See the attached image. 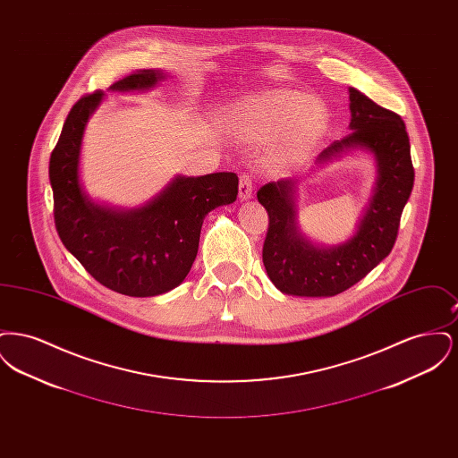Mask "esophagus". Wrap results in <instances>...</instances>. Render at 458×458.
<instances>
[{
    "instance_id": "obj_1",
    "label": "esophagus",
    "mask_w": 458,
    "mask_h": 458,
    "mask_svg": "<svg viewBox=\"0 0 458 458\" xmlns=\"http://www.w3.org/2000/svg\"><path fill=\"white\" fill-rule=\"evenodd\" d=\"M252 178L249 174H242L239 182V197L240 200H249L252 197Z\"/></svg>"
}]
</instances>
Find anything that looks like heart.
Segmentation results:
<instances>
[{"instance_id":"1","label":"heart","mask_w":458,"mask_h":458,"mask_svg":"<svg viewBox=\"0 0 458 458\" xmlns=\"http://www.w3.org/2000/svg\"><path fill=\"white\" fill-rule=\"evenodd\" d=\"M327 105L301 89L273 88L256 94L230 114V127L249 142H264L278 135L288 159H304L327 131Z\"/></svg>"}]
</instances>
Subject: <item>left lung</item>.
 <instances>
[{
  "label": "left lung",
  "instance_id": "obj_1",
  "mask_svg": "<svg viewBox=\"0 0 458 458\" xmlns=\"http://www.w3.org/2000/svg\"><path fill=\"white\" fill-rule=\"evenodd\" d=\"M350 133L316 157L312 172L353 149L376 163L372 196L347 242L327 247L314 243L299 226L293 178L269 182L258 200L269 216L262 262L273 284L286 295L333 297L360 282L392 252L402 211L414 187L411 142L403 120L349 88Z\"/></svg>",
  "mask_w": 458,
  "mask_h": 458
}]
</instances>
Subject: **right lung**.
<instances>
[{"label": "right lung", "instance_id": "add662e5", "mask_svg": "<svg viewBox=\"0 0 458 458\" xmlns=\"http://www.w3.org/2000/svg\"><path fill=\"white\" fill-rule=\"evenodd\" d=\"M165 79L159 68L140 70L108 90H149ZM103 99L105 92L96 90L73 105L51 153L56 230L66 250L109 290L129 297L161 295L189 275L202 221L215 208L237 200L239 176L176 174L157 196L133 209L94 200L81 182V153L89 118Z\"/></svg>", "mask_w": 458, "mask_h": 458}]
</instances>
